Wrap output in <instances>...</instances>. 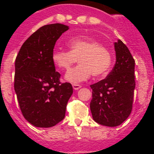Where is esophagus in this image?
Returning a JSON list of instances; mask_svg holds the SVG:
<instances>
[{"mask_svg":"<svg viewBox=\"0 0 154 154\" xmlns=\"http://www.w3.org/2000/svg\"><path fill=\"white\" fill-rule=\"evenodd\" d=\"M72 87L75 90H78V89H79L82 86L80 85H78V84H72Z\"/></svg>","mask_w":154,"mask_h":154,"instance_id":"obj_1","label":"esophagus"}]
</instances>
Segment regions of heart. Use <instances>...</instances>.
Returning <instances> with one entry per match:
<instances>
[{"label":"heart","instance_id":"heart-1","mask_svg":"<svg viewBox=\"0 0 154 154\" xmlns=\"http://www.w3.org/2000/svg\"><path fill=\"white\" fill-rule=\"evenodd\" d=\"M69 51L55 50L51 55L54 65L61 70H67L77 61V66L69 69L65 75L66 81L78 83L88 79L91 75L101 77L109 71L112 58L106 48L89 38H74L67 42Z\"/></svg>","mask_w":154,"mask_h":154}]
</instances>
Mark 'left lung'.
<instances>
[{"label": "left lung", "instance_id": "8db88e82", "mask_svg": "<svg viewBox=\"0 0 154 154\" xmlns=\"http://www.w3.org/2000/svg\"><path fill=\"white\" fill-rule=\"evenodd\" d=\"M116 63L105 79L90 85V110L96 123L114 127L130 115L135 89V61L121 40L114 43Z\"/></svg>", "mask_w": 154, "mask_h": 154}]
</instances>
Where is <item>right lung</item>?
Instances as JSON below:
<instances>
[{"mask_svg": "<svg viewBox=\"0 0 154 154\" xmlns=\"http://www.w3.org/2000/svg\"><path fill=\"white\" fill-rule=\"evenodd\" d=\"M67 30L69 26L58 23L42 26L24 42L15 59L14 91L20 109L36 127L62 121L73 93L70 83L60 82L51 59L55 42Z\"/></svg>", "mask_w": 154, "mask_h": 154, "instance_id": "obj_1", "label": "right lung"}]
</instances>
